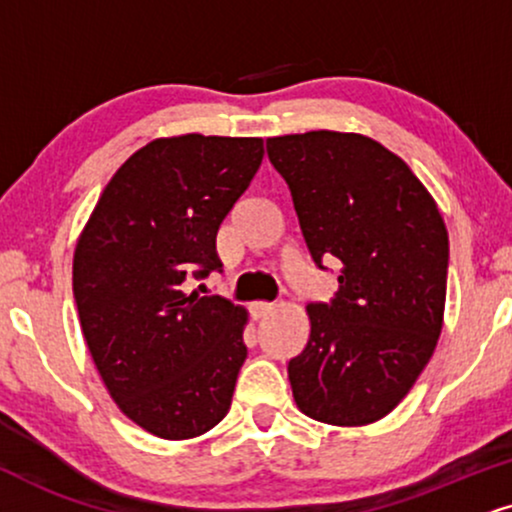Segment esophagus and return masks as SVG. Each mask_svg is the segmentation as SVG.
<instances>
[{
	"mask_svg": "<svg viewBox=\"0 0 512 512\" xmlns=\"http://www.w3.org/2000/svg\"><path fill=\"white\" fill-rule=\"evenodd\" d=\"M275 304H270V301H254V304H251V311H254V315L256 318H266V315H270L275 311Z\"/></svg>",
	"mask_w": 512,
	"mask_h": 512,
	"instance_id": "obj_1",
	"label": "esophagus"
}]
</instances>
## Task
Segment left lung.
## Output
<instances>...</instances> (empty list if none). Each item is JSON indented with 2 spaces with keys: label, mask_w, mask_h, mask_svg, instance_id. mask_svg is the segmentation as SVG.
Listing matches in <instances>:
<instances>
[{
  "label": "left lung",
  "mask_w": 512,
  "mask_h": 512,
  "mask_svg": "<svg viewBox=\"0 0 512 512\" xmlns=\"http://www.w3.org/2000/svg\"><path fill=\"white\" fill-rule=\"evenodd\" d=\"M315 266L337 258L330 304H308L311 337L287 365L308 418L356 427L399 406L444 323L449 232L432 194L380 142L313 130L270 137Z\"/></svg>",
  "instance_id": "obj_1"
}]
</instances>
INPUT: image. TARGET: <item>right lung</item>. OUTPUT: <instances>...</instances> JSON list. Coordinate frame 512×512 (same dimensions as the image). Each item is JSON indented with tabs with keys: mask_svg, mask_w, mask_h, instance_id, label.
Wrapping results in <instances>:
<instances>
[{
	"mask_svg": "<svg viewBox=\"0 0 512 512\" xmlns=\"http://www.w3.org/2000/svg\"><path fill=\"white\" fill-rule=\"evenodd\" d=\"M263 161L261 137H161L116 170L73 256L87 349L142 430L192 439L232 403L246 311L187 292L223 268L216 235Z\"/></svg>",
	"mask_w": 512,
	"mask_h": 512,
	"instance_id": "add662e5",
	"label": "right lung"
}]
</instances>
